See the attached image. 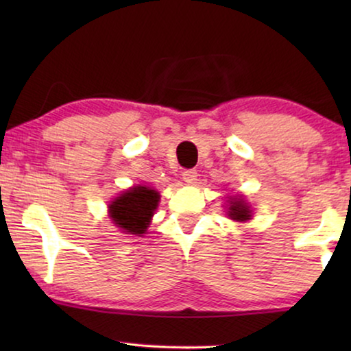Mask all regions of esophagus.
Masks as SVG:
<instances>
[{
    "instance_id": "1",
    "label": "esophagus",
    "mask_w": 351,
    "mask_h": 351,
    "mask_svg": "<svg viewBox=\"0 0 351 351\" xmlns=\"http://www.w3.org/2000/svg\"><path fill=\"white\" fill-rule=\"evenodd\" d=\"M196 177H198V172H196L195 169H185L184 172H182V179H184L186 184H195Z\"/></svg>"
}]
</instances>
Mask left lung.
Masks as SVG:
<instances>
[{
    "label": "left lung",
    "mask_w": 351,
    "mask_h": 351,
    "mask_svg": "<svg viewBox=\"0 0 351 351\" xmlns=\"http://www.w3.org/2000/svg\"><path fill=\"white\" fill-rule=\"evenodd\" d=\"M228 217L232 220H237V222H246L252 217L251 208L246 201L243 199V196H234V198L228 199Z\"/></svg>",
    "instance_id": "obj_1"
}]
</instances>
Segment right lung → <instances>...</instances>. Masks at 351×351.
<instances>
[{"label": "right lung", "mask_w": 351, "mask_h": 351, "mask_svg": "<svg viewBox=\"0 0 351 351\" xmlns=\"http://www.w3.org/2000/svg\"><path fill=\"white\" fill-rule=\"evenodd\" d=\"M160 203V193L150 186H132L117 196L108 206L113 223L126 234L142 237L150 227L152 217Z\"/></svg>", "instance_id": "right-lung-1"}]
</instances>
